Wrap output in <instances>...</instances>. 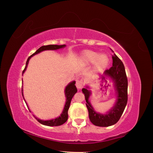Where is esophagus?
<instances>
[{"label": "esophagus", "mask_w": 153, "mask_h": 153, "mask_svg": "<svg viewBox=\"0 0 153 153\" xmlns=\"http://www.w3.org/2000/svg\"><path fill=\"white\" fill-rule=\"evenodd\" d=\"M76 85L77 87V88L78 89H82L83 85V82L82 80H79L77 79L76 80Z\"/></svg>", "instance_id": "esophagus-1"}]
</instances>
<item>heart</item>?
I'll return each mask as SVG.
<instances>
[{"label": "heart", "instance_id": "b5f03b06", "mask_svg": "<svg viewBox=\"0 0 153 153\" xmlns=\"http://www.w3.org/2000/svg\"><path fill=\"white\" fill-rule=\"evenodd\" d=\"M83 58L87 62H94V69L100 70L105 68L108 62V58L105 54L99 55L97 53L87 51L83 53Z\"/></svg>", "mask_w": 153, "mask_h": 153}]
</instances>
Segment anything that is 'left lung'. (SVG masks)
Here are the masks:
<instances>
[{"label":"left lung","mask_w":153,"mask_h":153,"mask_svg":"<svg viewBox=\"0 0 153 153\" xmlns=\"http://www.w3.org/2000/svg\"><path fill=\"white\" fill-rule=\"evenodd\" d=\"M104 74L112 79L117 95L114 106L106 114L95 111L89 102L91 92L88 89V86L83 88L82 92L85 95L90 121L97 126L108 127L118 122L126 108L128 102V78L123 62L115 54L112 55V66L109 70H105ZM102 78L105 79V77H103Z\"/></svg>","instance_id":"1"}]
</instances>
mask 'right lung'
<instances>
[{
  "label": "right lung",
  "mask_w": 153,
  "mask_h": 153,
  "mask_svg": "<svg viewBox=\"0 0 153 153\" xmlns=\"http://www.w3.org/2000/svg\"><path fill=\"white\" fill-rule=\"evenodd\" d=\"M66 47V45H45V46H42L39 49H37L35 53H34L33 54L31 55V56L27 58V62H26V64H25V69L23 71V73L24 72L25 70H26V68L27 67V64L29 63V60H30V58L33 56L34 55L37 54L38 53H41L42 51H48V50H57V49H60V48H64ZM75 83H76V82H70L68 85L66 87V89H65L64 91V93H65V95H66V103H65V106H64V108L62 112L60 114V116L59 117H57L55 119H52V120H42L39 119L37 118H36L34 116V117L37 120V121L41 123V124L45 125V126H61L62 125L63 123H64L67 121L68 118V109L70 108V102H71V99L73 98L74 95L76 94L77 91V88L76 85H75ZM22 91H23V89H22ZM22 96H24L23 95V92H22ZM26 103V102H25ZM26 105L27 106V103H26ZM28 107V106H27ZM30 110V109H29Z\"/></svg>",
  "instance_id": "obj_1"
}]
</instances>
